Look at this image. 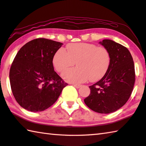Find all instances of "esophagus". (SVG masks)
Returning <instances> with one entry per match:
<instances>
[{
  "label": "esophagus",
  "mask_w": 146,
  "mask_h": 146,
  "mask_svg": "<svg viewBox=\"0 0 146 146\" xmlns=\"http://www.w3.org/2000/svg\"><path fill=\"white\" fill-rule=\"evenodd\" d=\"M73 86L76 87V89H78L82 86V85H80V84H73Z\"/></svg>",
  "instance_id": "34e87169"
}]
</instances>
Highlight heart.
<instances>
[{
  "label": "heart",
  "instance_id": "obj_1",
  "mask_svg": "<svg viewBox=\"0 0 146 146\" xmlns=\"http://www.w3.org/2000/svg\"><path fill=\"white\" fill-rule=\"evenodd\" d=\"M76 62L77 68L63 71L62 77L71 83L79 84L90 80L94 82L102 78L110 64V55L107 48L86 43H71L66 50L55 53L53 64L58 72L71 67Z\"/></svg>",
  "mask_w": 146,
  "mask_h": 146
}]
</instances>
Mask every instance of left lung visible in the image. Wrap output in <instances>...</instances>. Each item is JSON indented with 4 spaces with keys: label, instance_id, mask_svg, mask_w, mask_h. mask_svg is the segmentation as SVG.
<instances>
[{
    "label": "left lung",
    "instance_id": "obj_1",
    "mask_svg": "<svg viewBox=\"0 0 146 146\" xmlns=\"http://www.w3.org/2000/svg\"><path fill=\"white\" fill-rule=\"evenodd\" d=\"M100 44L109 52L110 66L100 80L89 86L91 93L84 102L94 112L110 113L123 107L130 97L135 80V66L126 47L110 39H103Z\"/></svg>",
    "mask_w": 146,
    "mask_h": 146
}]
</instances>
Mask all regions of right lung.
<instances>
[{"mask_svg":"<svg viewBox=\"0 0 146 146\" xmlns=\"http://www.w3.org/2000/svg\"><path fill=\"white\" fill-rule=\"evenodd\" d=\"M62 43L44 38L24 44L11 66L12 92L21 107L31 112H41L54 104L67 86L54 71L53 59Z\"/></svg>","mask_w":146,"mask_h":146,"instance_id":"right-lung-1","label":"right lung"}]
</instances>
